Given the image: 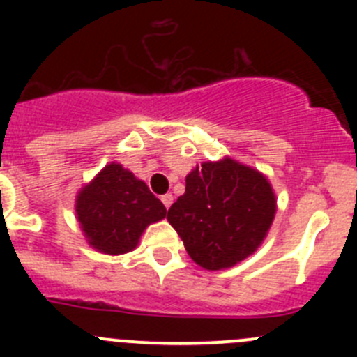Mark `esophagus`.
Here are the masks:
<instances>
[{"instance_id": "obj_1", "label": "esophagus", "mask_w": 357, "mask_h": 357, "mask_svg": "<svg viewBox=\"0 0 357 357\" xmlns=\"http://www.w3.org/2000/svg\"><path fill=\"white\" fill-rule=\"evenodd\" d=\"M160 200H162L164 207H166V209H169V206H172V204H173V195L172 193L162 195V197H160Z\"/></svg>"}]
</instances>
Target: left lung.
<instances>
[{"instance_id":"8db88e82","label":"left lung","mask_w":357,"mask_h":357,"mask_svg":"<svg viewBox=\"0 0 357 357\" xmlns=\"http://www.w3.org/2000/svg\"><path fill=\"white\" fill-rule=\"evenodd\" d=\"M277 213L273 188L259 169L232 157L207 160L185 176V193L168 222L204 270L232 268L263 245Z\"/></svg>"}]
</instances>
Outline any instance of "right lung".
Masks as SVG:
<instances>
[{
	"mask_svg": "<svg viewBox=\"0 0 357 357\" xmlns=\"http://www.w3.org/2000/svg\"><path fill=\"white\" fill-rule=\"evenodd\" d=\"M75 214L89 247L121 255L139 245L146 227L166 216V207L130 169L109 162L78 191Z\"/></svg>",
	"mask_w": 357,
	"mask_h": 357,
	"instance_id": "1",
	"label": "right lung"
}]
</instances>
